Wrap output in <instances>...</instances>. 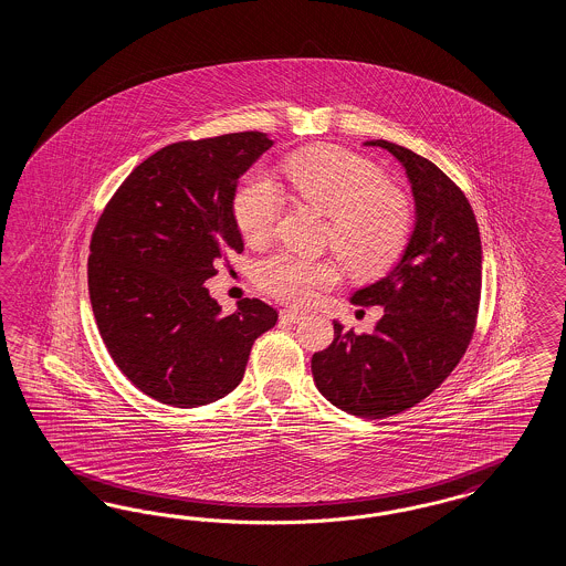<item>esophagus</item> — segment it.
Returning <instances> with one entry per match:
<instances>
[{
  "mask_svg": "<svg viewBox=\"0 0 566 566\" xmlns=\"http://www.w3.org/2000/svg\"><path fill=\"white\" fill-rule=\"evenodd\" d=\"M280 319L282 322H291V324H298L301 319H305V313L296 311V308H282L280 311Z\"/></svg>",
  "mask_w": 566,
  "mask_h": 566,
  "instance_id": "obj_1",
  "label": "esophagus"
}]
</instances>
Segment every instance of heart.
Masks as SVG:
<instances>
[{
  "instance_id": "b5f03b06",
  "label": "heart",
  "mask_w": 566,
  "mask_h": 566,
  "mask_svg": "<svg viewBox=\"0 0 566 566\" xmlns=\"http://www.w3.org/2000/svg\"><path fill=\"white\" fill-rule=\"evenodd\" d=\"M289 178L303 201L329 216L326 242L350 272L374 275L400 258L412 230L411 199L388 185L376 164L338 147H319L289 161ZM234 218L251 242H265L284 207V192L265 168L244 176L234 192ZM332 259L275 253L258 268L259 286L291 305H308L336 284Z\"/></svg>"
}]
</instances>
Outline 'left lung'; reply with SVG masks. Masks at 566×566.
<instances>
[{"mask_svg":"<svg viewBox=\"0 0 566 566\" xmlns=\"http://www.w3.org/2000/svg\"><path fill=\"white\" fill-rule=\"evenodd\" d=\"M411 180L417 223L386 277L355 292V305L386 308L371 334L334 322V343L311 359L327 400L363 419H384L428 398L463 359L481 301L480 226L463 190L426 157L388 140Z\"/></svg>","mask_w":566,"mask_h":566,"instance_id":"1","label":"left lung"}]
</instances>
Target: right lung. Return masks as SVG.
<instances>
[{
	"instance_id": "add662e5",
	"label": "right lung",
	"mask_w": 566,
	"mask_h": 566,
	"mask_svg": "<svg viewBox=\"0 0 566 566\" xmlns=\"http://www.w3.org/2000/svg\"><path fill=\"white\" fill-rule=\"evenodd\" d=\"M274 143L258 130L178 140L149 155L91 237L88 296L103 343L140 392L171 407L230 395L277 311L242 298L223 317L203 282L242 253L239 178Z\"/></svg>"
}]
</instances>
